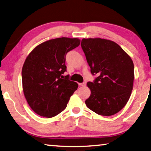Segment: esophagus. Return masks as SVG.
Wrapping results in <instances>:
<instances>
[{"instance_id": "1", "label": "esophagus", "mask_w": 151, "mask_h": 151, "mask_svg": "<svg viewBox=\"0 0 151 151\" xmlns=\"http://www.w3.org/2000/svg\"><path fill=\"white\" fill-rule=\"evenodd\" d=\"M78 85L81 86H86V83L85 82H83V83H79Z\"/></svg>"}]
</instances>
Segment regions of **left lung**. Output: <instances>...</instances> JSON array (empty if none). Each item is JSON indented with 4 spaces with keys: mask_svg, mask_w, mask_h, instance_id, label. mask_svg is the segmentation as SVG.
<instances>
[{
    "mask_svg": "<svg viewBox=\"0 0 151 151\" xmlns=\"http://www.w3.org/2000/svg\"><path fill=\"white\" fill-rule=\"evenodd\" d=\"M92 75L88 82L91 94L86 100L90 110L103 116H111L124 108L130 97L134 79L132 58L113 41L101 38H83L81 42Z\"/></svg>",
    "mask_w": 151,
    "mask_h": 151,
    "instance_id": "1",
    "label": "left lung"
}]
</instances>
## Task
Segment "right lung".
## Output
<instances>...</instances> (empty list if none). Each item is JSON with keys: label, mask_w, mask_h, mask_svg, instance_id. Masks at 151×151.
Segmentation results:
<instances>
[{"label": "right lung", "mask_w": 151, "mask_h": 151, "mask_svg": "<svg viewBox=\"0 0 151 151\" xmlns=\"http://www.w3.org/2000/svg\"><path fill=\"white\" fill-rule=\"evenodd\" d=\"M78 38L61 37L40 44L29 53L23 65V91L35 113L54 117L65 109L78 85L62 75L68 52L79 46Z\"/></svg>", "instance_id": "1"}]
</instances>
